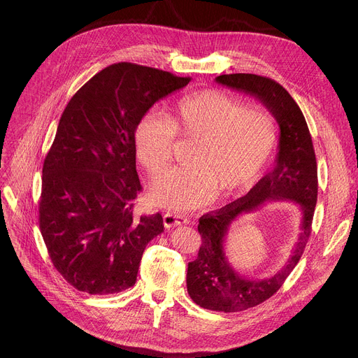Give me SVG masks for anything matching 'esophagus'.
<instances>
[{"label": "esophagus", "mask_w": 358, "mask_h": 358, "mask_svg": "<svg viewBox=\"0 0 358 358\" xmlns=\"http://www.w3.org/2000/svg\"><path fill=\"white\" fill-rule=\"evenodd\" d=\"M163 222L166 228H173V227H178V225H184L188 222V220L184 215H178V214H164L163 217Z\"/></svg>", "instance_id": "obj_1"}]
</instances>
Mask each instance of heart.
Wrapping results in <instances>:
<instances>
[{"mask_svg": "<svg viewBox=\"0 0 358 358\" xmlns=\"http://www.w3.org/2000/svg\"><path fill=\"white\" fill-rule=\"evenodd\" d=\"M176 136L194 140L187 162L155 181L157 206L185 211L235 195L258 181L278 143V123L262 108L218 89L182 96L167 117L145 113L134 129L138 162L150 176L162 174L173 159Z\"/></svg>", "mask_w": 358, "mask_h": 358, "instance_id": "1", "label": "heart"}]
</instances>
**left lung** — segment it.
I'll return each mask as SVG.
<instances>
[{
  "instance_id": "8db88e82",
  "label": "left lung",
  "mask_w": 358,
  "mask_h": 358,
  "mask_svg": "<svg viewBox=\"0 0 358 358\" xmlns=\"http://www.w3.org/2000/svg\"><path fill=\"white\" fill-rule=\"evenodd\" d=\"M215 82L261 100L280 129L273 170L245 196L199 218L198 232L202 243L196 259L188 264V294L203 309L234 313L255 308L272 297L300 261L312 234L317 201V163L308 123L283 86L253 73L221 75ZM271 200L297 203L302 210V231L291 258L279 273L264 280H249L241 277L229 264L223 250L224 238L238 216L256 210Z\"/></svg>"
}]
</instances>
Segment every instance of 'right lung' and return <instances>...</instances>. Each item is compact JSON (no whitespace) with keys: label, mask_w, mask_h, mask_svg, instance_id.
Wrapping results in <instances>:
<instances>
[{"label":"right lung","mask_w":358,"mask_h":358,"mask_svg":"<svg viewBox=\"0 0 358 358\" xmlns=\"http://www.w3.org/2000/svg\"><path fill=\"white\" fill-rule=\"evenodd\" d=\"M191 78L120 62L87 80L69 100L45 157L39 228L57 271L90 294L136 283L147 243L163 217H136L141 191L134 129L160 99Z\"/></svg>","instance_id":"add662e5"}]
</instances>
